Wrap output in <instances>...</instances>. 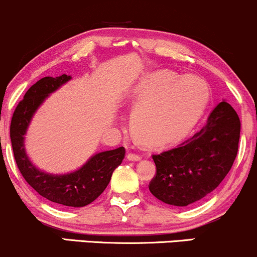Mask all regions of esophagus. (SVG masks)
<instances>
[{
  "label": "esophagus",
  "mask_w": 257,
  "mask_h": 257,
  "mask_svg": "<svg viewBox=\"0 0 257 257\" xmlns=\"http://www.w3.org/2000/svg\"><path fill=\"white\" fill-rule=\"evenodd\" d=\"M126 158H128V161L139 162V161H140V159H141V156L135 155V153H128V156H126Z\"/></svg>",
  "instance_id": "esophagus-1"
}]
</instances>
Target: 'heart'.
Returning <instances> with one entry per match:
<instances>
[{"label": "heart", "instance_id": "1", "mask_svg": "<svg viewBox=\"0 0 257 257\" xmlns=\"http://www.w3.org/2000/svg\"><path fill=\"white\" fill-rule=\"evenodd\" d=\"M209 85L197 75L179 77L158 70L139 79L126 96L134 111L133 131L141 143L162 147L179 141L200 118L209 100Z\"/></svg>", "mask_w": 257, "mask_h": 257}]
</instances>
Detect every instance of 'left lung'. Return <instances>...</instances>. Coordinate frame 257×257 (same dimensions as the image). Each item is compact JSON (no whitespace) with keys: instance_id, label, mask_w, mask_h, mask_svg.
I'll return each instance as SVG.
<instances>
[{"instance_id":"obj_1","label":"left lung","mask_w":257,"mask_h":257,"mask_svg":"<svg viewBox=\"0 0 257 257\" xmlns=\"http://www.w3.org/2000/svg\"><path fill=\"white\" fill-rule=\"evenodd\" d=\"M239 135V117L222 100L193 137L175 149L152 156L157 174L150 182V192L175 206H187L204 198L231 170Z\"/></svg>"}]
</instances>
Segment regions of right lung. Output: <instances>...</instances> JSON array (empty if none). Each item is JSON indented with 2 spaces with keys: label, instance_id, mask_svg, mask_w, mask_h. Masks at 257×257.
Instances as JSON below:
<instances>
[{
  "label": "right lung",
  "instance_id": "right-lung-1",
  "mask_svg": "<svg viewBox=\"0 0 257 257\" xmlns=\"http://www.w3.org/2000/svg\"><path fill=\"white\" fill-rule=\"evenodd\" d=\"M71 78L67 75L43 77L31 85L12 117L11 141L20 173L38 194L58 204L82 208L104 192L112 173L124 158V147L95 153L77 170L66 174H51L38 169L25 150V134L35 113L52 93Z\"/></svg>",
  "mask_w": 257,
  "mask_h": 257
}]
</instances>
